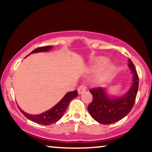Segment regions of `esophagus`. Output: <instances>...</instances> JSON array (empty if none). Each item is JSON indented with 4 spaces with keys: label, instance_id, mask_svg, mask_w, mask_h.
Here are the masks:
<instances>
[{
    "label": "esophagus",
    "instance_id": "obj_1",
    "mask_svg": "<svg viewBox=\"0 0 152 152\" xmlns=\"http://www.w3.org/2000/svg\"><path fill=\"white\" fill-rule=\"evenodd\" d=\"M86 89H87V86H86V85H85V84L81 85V86H79V88L77 89L78 93H79V94H82V93L83 92H84V91H86Z\"/></svg>",
    "mask_w": 152,
    "mask_h": 152
}]
</instances>
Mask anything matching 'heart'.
<instances>
[{
	"instance_id": "heart-1",
	"label": "heart",
	"mask_w": 152,
	"mask_h": 152,
	"mask_svg": "<svg viewBox=\"0 0 152 152\" xmlns=\"http://www.w3.org/2000/svg\"><path fill=\"white\" fill-rule=\"evenodd\" d=\"M108 59L106 57H100L97 59L95 62V68H99L102 67L99 70L98 72V77L100 80H103L108 76L110 75L114 70V66L111 64H107Z\"/></svg>"
}]
</instances>
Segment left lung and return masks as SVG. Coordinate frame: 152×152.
Returning <instances> with one entry per match:
<instances>
[{
  "label": "left lung",
  "mask_w": 152,
  "mask_h": 152,
  "mask_svg": "<svg viewBox=\"0 0 152 152\" xmlns=\"http://www.w3.org/2000/svg\"><path fill=\"white\" fill-rule=\"evenodd\" d=\"M129 67L134 74L133 84L129 91L122 97H109L104 88L90 89L93 100L88 106L91 115L99 123L109 124L125 117L134 107L138 90L139 78L133 62L129 59Z\"/></svg>",
  "instance_id": "left-lung-1"
}]
</instances>
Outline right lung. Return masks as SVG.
I'll list each match as a JSON object with an SVG mask.
<instances>
[{
	"instance_id": "add662e5",
	"label": "right lung",
	"mask_w": 152,
	"mask_h": 152,
	"mask_svg": "<svg viewBox=\"0 0 152 152\" xmlns=\"http://www.w3.org/2000/svg\"><path fill=\"white\" fill-rule=\"evenodd\" d=\"M52 47H53V45L37 48L32 52H31L30 54L39 53V52L48 51L52 48ZM77 96V90L67 93L65 96L61 99V100L59 103H57L55 107H53L48 111H45L44 113L39 114V115H31V114L25 113L19 107H18V109H20L21 113L31 121L36 122L37 124H43V125H50V124L55 123L56 122L61 119L64 113L67 109L70 101L72 99L75 98Z\"/></svg>"
}]
</instances>
